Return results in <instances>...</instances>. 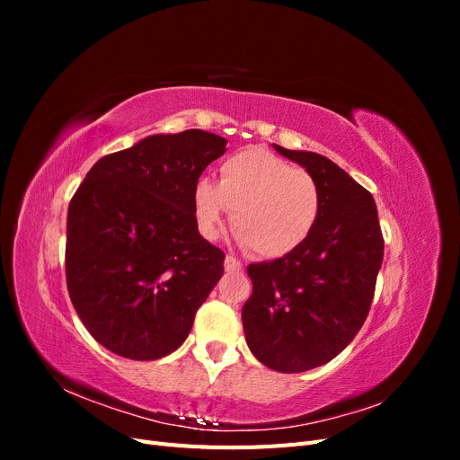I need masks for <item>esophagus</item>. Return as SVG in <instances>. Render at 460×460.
<instances>
[{"label":"esophagus","mask_w":460,"mask_h":460,"mask_svg":"<svg viewBox=\"0 0 460 460\" xmlns=\"http://www.w3.org/2000/svg\"><path fill=\"white\" fill-rule=\"evenodd\" d=\"M225 269L228 270V272H240V270H243V264L235 259V257H232V255H226V259H225Z\"/></svg>","instance_id":"34e87169"}]
</instances>
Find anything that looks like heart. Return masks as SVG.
Listing matches in <instances>:
<instances>
[{
	"label": "heart",
	"instance_id": "heart-1",
	"mask_svg": "<svg viewBox=\"0 0 460 460\" xmlns=\"http://www.w3.org/2000/svg\"><path fill=\"white\" fill-rule=\"evenodd\" d=\"M218 172V184L199 178L191 193L205 238H215L226 211L234 234L259 257H284L311 238L323 213V191L307 171L253 147L222 161Z\"/></svg>",
	"mask_w": 460,
	"mask_h": 460
}]
</instances>
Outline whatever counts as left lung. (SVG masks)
<instances>
[{
    "label": "left lung",
    "instance_id": "8db88e82",
    "mask_svg": "<svg viewBox=\"0 0 460 460\" xmlns=\"http://www.w3.org/2000/svg\"><path fill=\"white\" fill-rule=\"evenodd\" d=\"M274 147L323 191L311 238L280 259L253 262L242 309L249 349L264 367L294 374L326 365L357 336L370 311L384 235L370 191L313 151Z\"/></svg>",
    "mask_w": 460,
    "mask_h": 460
}]
</instances>
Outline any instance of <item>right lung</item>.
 Here are the masks:
<instances>
[{"mask_svg":"<svg viewBox=\"0 0 460 460\" xmlns=\"http://www.w3.org/2000/svg\"><path fill=\"white\" fill-rule=\"evenodd\" d=\"M226 151L205 130L149 136L97 161L68 205V296L92 338L120 357L153 360L184 343L225 272L201 238L193 186Z\"/></svg>","mask_w":460,"mask_h":460,"instance_id":"right-lung-1","label":"right lung"}]
</instances>
